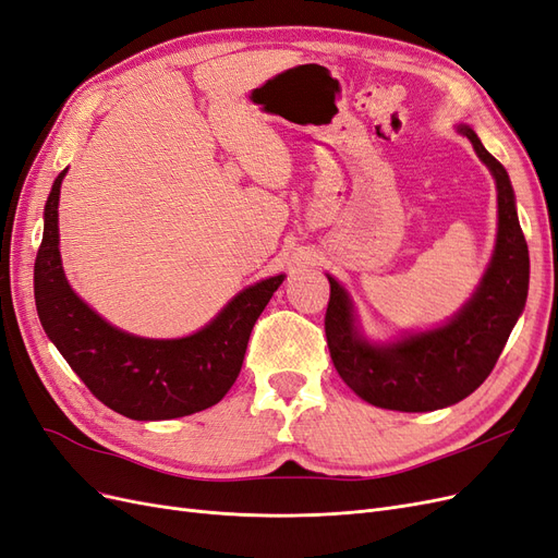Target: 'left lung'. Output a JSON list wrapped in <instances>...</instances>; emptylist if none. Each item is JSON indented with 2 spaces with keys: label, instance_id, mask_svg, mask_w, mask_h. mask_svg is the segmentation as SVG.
I'll return each instance as SVG.
<instances>
[{
  "label": "left lung",
  "instance_id": "8db88e82",
  "mask_svg": "<svg viewBox=\"0 0 558 558\" xmlns=\"http://www.w3.org/2000/svg\"><path fill=\"white\" fill-rule=\"evenodd\" d=\"M492 170L498 191L494 258L463 310L449 324L414 332L391 344H369L356 328L347 291L332 277L326 340L335 369L365 402L398 412H433L468 398L508 342L529 295V246L517 218L514 191L505 167L482 146L470 125H459Z\"/></svg>",
  "mask_w": 558,
  "mask_h": 558
}]
</instances>
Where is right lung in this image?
I'll return each instance as SVG.
<instances>
[{
	"mask_svg": "<svg viewBox=\"0 0 558 558\" xmlns=\"http://www.w3.org/2000/svg\"><path fill=\"white\" fill-rule=\"evenodd\" d=\"M64 174H58L46 199L35 263V300L48 340L99 402L128 418L160 421L211 408L238 379L248 335L283 275L248 286L211 324L181 340H148L118 330L66 283L58 248Z\"/></svg>",
	"mask_w": 558,
	"mask_h": 558,
	"instance_id": "obj_1",
	"label": "right lung"
}]
</instances>
